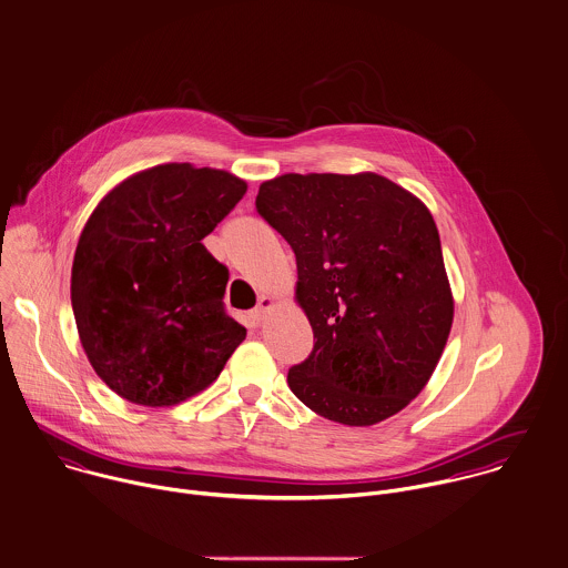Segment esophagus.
Masks as SVG:
<instances>
[{
	"instance_id": "34e87169",
	"label": "esophagus",
	"mask_w": 568,
	"mask_h": 568,
	"mask_svg": "<svg viewBox=\"0 0 568 568\" xmlns=\"http://www.w3.org/2000/svg\"><path fill=\"white\" fill-rule=\"evenodd\" d=\"M273 306V302H271V297H266V295H262L260 300H257V306L251 311V320L253 322H262L264 317H266V311Z\"/></svg>"
}]
</instances>
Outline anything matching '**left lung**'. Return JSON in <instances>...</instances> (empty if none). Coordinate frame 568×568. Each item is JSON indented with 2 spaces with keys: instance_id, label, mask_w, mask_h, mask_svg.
I'll return each instance as SVG.
<instances>
[{
  "instance_id": "obj_1",
  "label": "left lung",
  "mask_w": 568,
  "mask_h": 568,
  "mask_svg": "<svg viewBox=\"0 0 568 568\" xmlns=\"http://www.w3.org/2000/svg\"><path fill=\"white\" fill-rule=\"evenodd\" d=\"M257 214L291 244L315 334L291 392L325 419L372 426L428 383L453 325L442 244L426 205L374 174H282Z\"/></svg>"
}]
</instances>
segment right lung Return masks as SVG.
<instances>
[{"mask_svg": "<svg viewBox=\"0 0 568 568\" xmlns=\"http://www.w3.org/2000/svg\"><path fill=\"white\" fill-rule=\"evenodd\" d=\"M244 192L225 170L163 163L122 181L89 216L72 308L91 367L124 400L176 405L212 385L243 343L223 302L230 271L201 241Z\"/></svg>", "mask_w": 568, "mask_h": 568, "instance_id": "1", "label": "right lung"}]
</instances>
